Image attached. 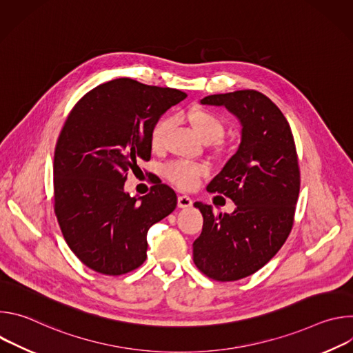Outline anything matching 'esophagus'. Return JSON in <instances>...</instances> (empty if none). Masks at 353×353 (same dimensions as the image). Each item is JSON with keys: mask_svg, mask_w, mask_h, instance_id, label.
Segmentation results:
<instances>
[{"mask_svg": "<svg viewBox=\"0 0 353 353\" xmlns=\"http://www.w3.org/2000/svg\"><path fill=\"white\" fill-rule=\"evenodd\" d=\"M177 205L179 208H188L192 205V199L188 195H179Z\"/></svg>", "mask_w": 353, "mask_h": 353, "instance_id": "1", "label": "esophagus"}]
</instances>
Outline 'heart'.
I'll return each mask as SVG.
<instances>
[{
	"label": "heart",
	"mask_w": 353,
	"mask_h": 353,
	"mask_svg": "<svg viewBox=\"0 0 353 353\" xmlns=\"http://www.w3.org/2000/svg\"><path fill=\"white\" fill-rule=\"evenodd\" d=\"M183 119L190 124L192 131L205 143L218 141L225 132L223 120L214 112L204 108H192L184 113ZM172 127V121L166 117L157 121L150 131V145L155 150H161L165 146L166 137ZM207 172L204 165H194L185 162H177L169 166V179L180 187L190 188L196 183V179Z\"/></svg>",
	"instance_id": "1"
}]
</instances>
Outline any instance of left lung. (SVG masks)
Instances as JSON below:
<instances>
[{
    "mask_svg": "<svg viewBox=\"0 0 353 353\" xmlns=\"http://www.w3.org/2000/svg\"><path fill=\"white\" fill-rule=\"evenodd\" d=\"M201 105L226 108L240 123L234 155L208 184L229 196L232 214L195 203L204 225L194 263L215 281H237L263 268L288 239L300 190L293 135L282 112L257 90L211 94Z\"/></svg>",
    "mask_w": 353,
    "mask_h": 353,
    "instance_id": "left-lung-1",
    "label": "left lung"
}]
</instances>
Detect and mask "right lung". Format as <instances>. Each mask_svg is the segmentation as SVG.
<instances>
[{
  "mask_svg": "<svg viewBox=\"0 0 353 353\" xmlns=\"http://www.w3.org/2000/svg\"><path fill=\"white\" fill-rule=\"evenodd\" d=\"M185 93L119 78L88 92L70 113L54 154V210L64 239L90 270L121 275L146 259L149 228L170 215L176 192L135 198L125 174L150 159V131Z\"/></svg>",
  "mask_w": 353,
  "mask_h": 353,
  "instance_id": "add662e5",
  "label": "right lung"
}]
</instances>
